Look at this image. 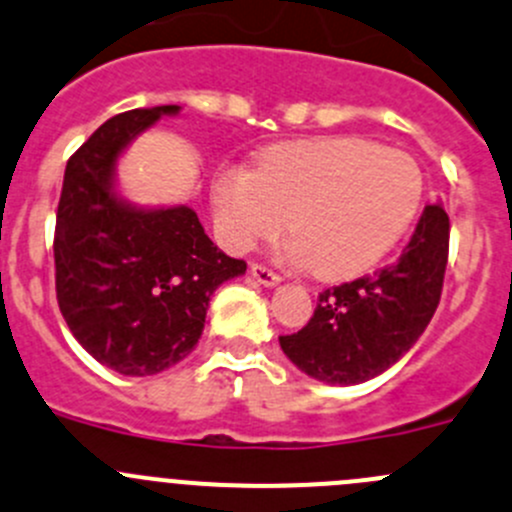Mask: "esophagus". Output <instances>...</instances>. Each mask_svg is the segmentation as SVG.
Returning a JSON list of instances; mask_svg holds the SVG:
<instances>
[{
	"label": "esophagus",
	"mask_w": 512,
	"mask_h": 512,
	"mask_svg": "<svg viewBox=\"0 0 512 512\" xmlns=\"http://www.w3.org/2000/svg\"><path fill=\"white\" fill-rule=\"evenodd\" d=\"M250 275L255 277V280L260 282V285H265V287L280 285V280H282V277L277 275V272H272L270 267H265V265H257V262L250 267Z\"/></svg>",
	"instance_id": "34e87169"
}]
</instances>
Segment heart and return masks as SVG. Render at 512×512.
Instances as JSON below:
<instances>
[{
	"mask_svg": "<svg viewBox=\"0 0 512 512\" xmlns=\"http://www.w3.org/2000/svg\"><path fill=\"white\" fill-rule=\"evenodd\" d=\"M425 197L423 170L405 152L362 137H315L267 147L255 170L212 175V222L222 245L247 252L285 227V257L322 280L372 270L403 240Z\"/></svg>",
	"mask_w": 512,
	"mask_h": 512,
	"instance_id": "1",
	"label": "heart"
}]
</instances>
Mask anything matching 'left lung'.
<instances>
[{
  "label": "left lung",
  "mask_w": 512,
  "mask_h": 512,
  "mask_svg": "<svg viewBox=\"0 0 512 512\" xmlns=\"http://www.w3.org/2000/svg\"><path fill=\"white\" fill-rule=\"evenodd\" d=\"M450 220L428 205L393 265L320 292L315 315L280 347L305 375L357 385L380 375L418 342L438 310L448 265Z\"/></svg>",
  "instance_id": "left-lung-1"
}]
</instances>
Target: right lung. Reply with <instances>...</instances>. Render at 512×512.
<instances>
[{"instance_id": "1", "label": "right lung", "mask_w": 512, "mask_h": 512, "mask_svg": "<svg viewBox=\"0 0 512 512\" xmlns=\"http://www.w3.org/2000/svg\"><path fill=\"white\" fill-rule=\"evenodd\" d=\"M177 104L130 109L69 157L54 227L57 302L79 345L119 375H157L195 350L210 297L245 275L187 205L137 207L117 192V160Z\"/></svg>"}]
</instances>
